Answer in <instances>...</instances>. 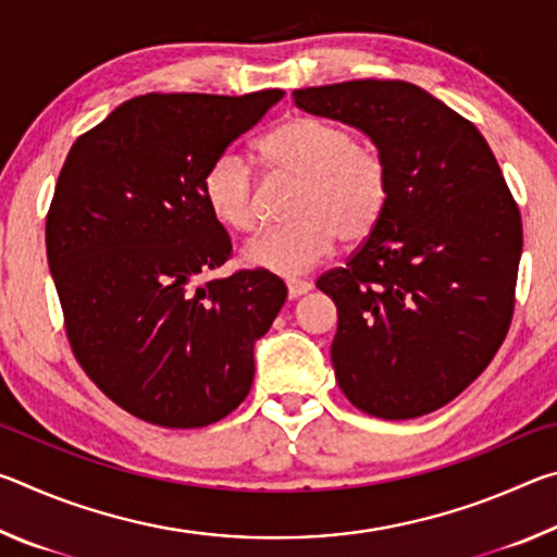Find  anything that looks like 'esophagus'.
<instances>
[{
	"label": "esophagus",
	"instance_id": "34e87169",
	"mask_svg": "<svg viewBox=\"0 0 557 557\" xmlns=\"http://www.w3.org/2000/svg\"><path fill=\"white\" fill-rule=\"evenodd\" d=\"M309 289H312V282H307V280H289L287 282L289 299H299L301 295H307Z\"/></svg>",
	"mask_w": 557,
	"mask_h": 557
}]
</instances>
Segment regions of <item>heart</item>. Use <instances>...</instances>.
<instances>
[{"mask_svg":"<svg viewBox=\"0 0 557 557\" xmlns=\"http://www.w3.org/2000/svg\"><path fill=\"white\" fill-rule=\"evenodd\" d=\"M258 154L272 174L297 182L289 225L250 240L243 260L252 268L295 277L312 270L336 240L369 238L388 206V164L379 149L358 143L338 122L295 115L260 137ZM203 199L213 219L235 233L260 223L256 174L238 152H223L203 174Z\"/></svg>","mask_w":557,"mask_h":557,"instance_id":"1","label":"heart"}]
</instances>
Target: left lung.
Segmentation results:
<instances>
[{
	"mask_svg": "<svg viewBox=\"0 0 557 557\" xmlns=\"http://www.w3.org/2000/svg\"><path fill=\"white\" fill-rule=\"evenodd\" d=\"M292 98L366 132L388 164L379 228L317 287L338 312L332 363L346 398L381 420L420 418L455 400L504 344L521 213L482 132L428 90L369 78Z\"/></svg>",
	"mask_w": 557,
	"mask_h": 557,
	"instance_id": "obj_1",
	"label": "left lung"
}]
</instances>
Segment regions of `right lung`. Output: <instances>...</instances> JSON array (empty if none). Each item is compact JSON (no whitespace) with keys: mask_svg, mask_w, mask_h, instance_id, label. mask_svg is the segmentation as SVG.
<instances>
[{"mask_svg":"<svg viewBox=\"0 0 557 557\" xmlns=\"http://www.w3.org/2000/svg\"><path fill=\"white\" fill-rule=\"evenodd\" d=\"M280 98L149 92L65 157L46 215L65 334L88 379L152 425L206 428L238 408L287 299L268 270L196 285L233 250L206 206V169Z\"/></svg>","mask_w":557,"mask_h":557,"instance_id":"right-lung-1","label":"right lung"}]
</instances>
